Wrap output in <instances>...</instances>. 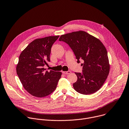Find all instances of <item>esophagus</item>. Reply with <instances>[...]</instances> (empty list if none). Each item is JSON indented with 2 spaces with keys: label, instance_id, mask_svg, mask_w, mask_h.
Listing matches in <instances>:
<instances>
[{
  "label": "esophagus",
  "instance_id": "34e87169",
  "mask_svg": "<svg viewBox=\"0 0 129 129\" xmlns=\"http://www.w3.org/2000/svg\"><path fill=\"white\" fill-rule=\"evenodd\" d=\"M71 72L70 71H62V73H63V74H66V75H67V74H70Z\"/></svg>",
  "mask_w": 129,
  "mask_h": 129
}]
</instances>
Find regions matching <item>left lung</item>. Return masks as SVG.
Wrapping results in <instances>:
<instances>
[{
    "mask_svg": "<svg viewBox=\"0 0 129 129\" xmlns=\"http://www.w3.org/2000/svg\"><path fill=\"white\" fill-rule=\"evenodd\" d=\"M59 40L69 45L77 63L80 60L84 61L81 64L82 73L75 72L77 80L73 84L74 90L84 95L98 91L105 81L110 70L107 52L102 42L83 31L62 35Z\"/></svg>",
    "mask_w": 129,
    "mask_h": 129,
    "instance_id": "1",
    "label": "left lung"
}]
</instances>
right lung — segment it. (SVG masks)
<instances>
[{
  "label": "right lung",
  "instance_id": "1",
  "mask_svg": "<svg viewBox=\"0 0 129 129\" xmlns=\"http://www.w3.org/2000/svg\"><path fill=\"white\" fill-rule=\"evenodd\" d=\"M59 36L36 39L22 52L16 71L24 89L31 95L42 98L56 89L62 72L44 68L50 61V55L54 43Z\"/></svg>",
  "mask_w": 129,
  "mask_h": 129
}]
</instances>
